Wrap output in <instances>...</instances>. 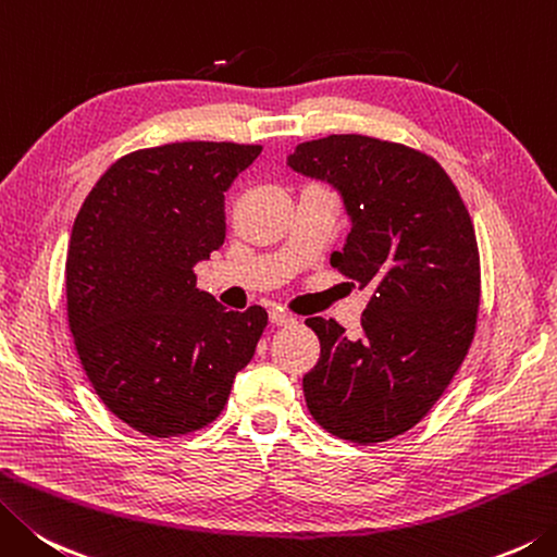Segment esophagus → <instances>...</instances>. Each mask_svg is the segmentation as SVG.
<instances>
[{"label":"esophagus","instance_id":"esophagus-1","mask_svg":"<svg viewBox=\"0 0 557 557\" xmlns=\"http://www.w3.org/2000/svg\"><path fill=\"white\" fill-rule=\"evenodd\" d=\"M269 320H271V324H276V327H286V324L296 322V318H293V314L286 312L283 308H271L269 310Z\"/></svg>","mask_w":557,"mask_h":557}]
</instances>
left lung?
Returning a JSON list of instances; mask_svg holds the SVG:
<instances>
[{"label": "left lung", "mask_w": 557, "mask_h": 557, "mask_svg": "<svg viewBox=\"0 0 557 557\" xmlns=\"http://www.w3.org/2000/svg\"><path fill=\"white\" fill-rule=\"evenodd\" d=\"M288 166L337 188L351 233L332 267L371 290L359 339L334 320H306L320 339L302 377L308 409L346 442H387L434 407L473 342V223L442 164L405 145L330 135L300 143Z\"/></svg>", "instance_id": "8db88e82"}]
</instances>
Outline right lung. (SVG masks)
I'll return each instance as SVG.
<instances>
[{
	"label": "right lung",
	"instance_id": "obj_1",
	"mask_svg": "<svg viewBox=\"0 0 557 557\" xmlns=\"http://www.w3.org/2000/svg\"><path fill=\"white\" fill-rule=\"evenodd\" d=\"M259 145L172 143L113 162L75 218L67 320L89 383L138 432L166 438L223 412L269 314L225 310L194 267L225 243V191Z\"/></svg>",
	"mask_w": 557,
	"mask_h": 557
}]
</instances>
